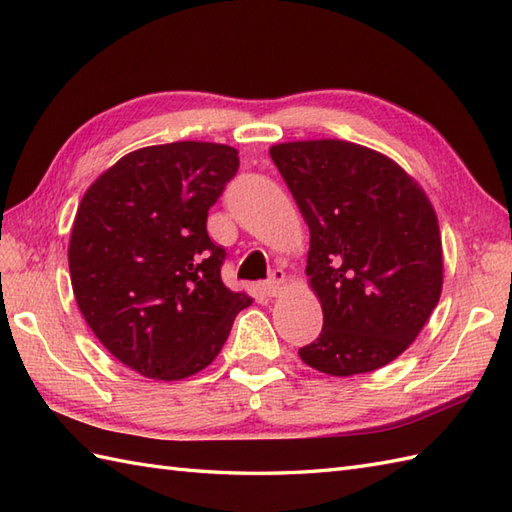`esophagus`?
I'll return each instance as SVG.
<instances>
[{"mask_svg": "<svg viewBox=\"0 0 512 512\" xmlns=\"http://www.w3.org/2000/svg\"><path fill=\"white\" fill-rule=\"evenodd\" d=\"M283 283H285V272H283L281 268H275V270H272L270 279H268L264 285H261V288H264V294L277 296L279 290L283 288Z\"/></svg>", "mask_w": 512, "mask_h": 512, "instance_id": "1", "label": "esophagus"}]
</instances>
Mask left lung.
Returning a JSON list of instances; mask_svg holds the SVG:
<instances>
[{
    "mask_svg": "<svg viewBox=\"0 0 512 512\" xmlns=\"http://www.w3.org/2000/svg\"><path fill=\"white\" fill-rule=\"evenodd\" d=\"M270 157L310 227L307 277L323 331L299 349L320 373H371L406 351L438 305L443 246L423 187L386 154L340 139Z\"/></svg>",
    "mask_w": 512,
    "mask_h": 512,
    "instance_id": "left-lung-1",
    "label": "left lung"
}]
</instances>
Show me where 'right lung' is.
<instances>
[{"label": "right lung", "mask_w": 512, "mask_h": 512, "mask_svg": "<svg viewBox=\"0 0 512 512\" xmlns=\"http://www.w3.org/2000/svg\"><path fill=\"white\" fill-rule=\"evenodd\" d=\"M237 168V150L224 144L148 146L80 200L67 253L76 303L95 338L139 375H196L253 303L222 283L227 253L207 235V211Z\"/></svg>", "instance_id": "1"}]
</instances>
